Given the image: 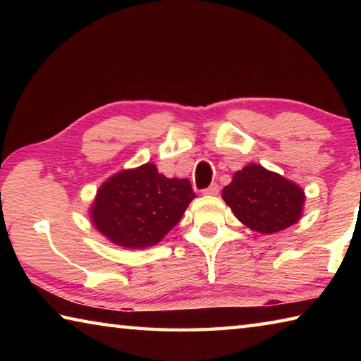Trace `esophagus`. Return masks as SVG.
Here are the masks:
<instances>
[{
  "label": "esophagus",
  "mask_w": 361,
  "mask_h": 361,
  "mask_svg": "<svg viewBox=\"0 0 361 361\" xmlns=\"http://www.w3.org/2000/svg\"><path fill=\"white\" fill-rule=\"evenodd\" d=\"M218 192H219V186L216 185V183H213V185H210L209 188H205L202 191V194H205V195H216Z\"/></svg>",
  "instance_id": "obj_1"
}]
</instances>
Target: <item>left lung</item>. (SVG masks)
<instances>
[{
	"instance_id": "left-lung-1",
	"label": "left lung",
	"mask_w": 361,
	"mask_h": 361,
	"mask_svg": "<svg viewBox=\"0 0 361 361\" xmlns=\"http://www.w3.org/2000/svg\"><path fill=\"white\" fill-rule=\"evenodd\" d=\"M223 199L247 228L276 234L299 221L305 195L296 183L258 164H248L223 189Z\"/></svg>"
}]
</instances>
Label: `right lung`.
I'll list each match as a JSON object with an SVG mask.
<instances>
[{
  "instance_id": "1",
  "label": "right lung",
  "mask_w": 361,
  "mask_h": 361,
  "mask_svg": "<svg viewBox=\"0 0 361 361\" xmlns=\"http://www.w3.org/2000/svg\"><path fill=\"white\" fill-rule=\"evenodd\" d=\"M194 197L189 180L167 178L148 162L103 183L90 207V219L116 245L146 248L178 224Z\"/></svg>"
}]
</instances>
